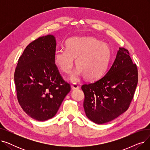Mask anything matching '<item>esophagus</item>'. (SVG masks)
<instances>
[{"label": "esophagus", "mask_w": 150, "mask_h": 150, "mask_svg": "<svg viewBox=\"0 0 150 150\" xmlns=\"http://www.w3.org/2000/svg\"><path fill=\"white\" fill-rule=\"evenodd\" d=\"M71 88H72L73 90H75V89H79V86H78L76 84H72V86H71Z\"/></svg>", "instance_id": "obj_1"}]
</instances>
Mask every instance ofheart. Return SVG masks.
I'll return each mask as SVG.
<instances>
[{
    "instance_id": "obj_1",
    "label": "heart",
    "mask_w": 150,
    "mask_h": 150,
    "mask_svg": "<svg viewBox=\"0 0 150 150\" xmlns=\"http://www.w3.org/2000/svg\"><path fill=\"white\" fill-rule=\"evenodd\" d=\"M66 49H57L54 53V63L62 72L69 74L74 65L75 70L70 76L76 82L84 76L88 80H96L106 72L111 58V50L106 44L93 38H72L66 42Z\"/></svg>"
}]
</instances>
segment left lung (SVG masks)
Returning a JSON list of instances; mask_svg holds the SVG:
<instances>
[{
    "mask_svg": "<svg viewBox=\"0 0 150 150\" xmlns=\"http://www.w3.org/2000/svg\"><path fill=\"white\" fill-rule=\"evenodd\" d=\"M138 82V71L128 50L120 47L112 66L98 80L81 86L86 116L97 124L111 121L128 109Z\"/></svg>",
    "mask_w": 150,
    "mask_h": 150,
    "instance_id": "1",
    "label": "left lung"
}]
</instances>
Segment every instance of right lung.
Instances as JSON below:
<instances>
[{
	"label": "right lung",
	"mask_w": 150,
	"mask_h": 150,
	"mask_svg": "<svg viewBox=\"0 0 150 150\" xmlns=\"http://www.w3.org/2000/svg\"><path fill=\"white\" fill-rule=\"evenodd\" d=\"M56 39L48 35L29 44L19 57L14 72L19 103L27 115L38 121L53 117L70 85L62 79L53 58Z\"/></svg>",
	"instance_id": "1"
}]
</instances>
